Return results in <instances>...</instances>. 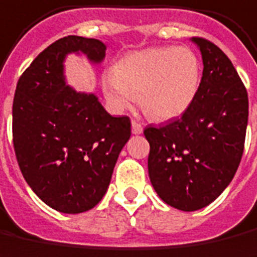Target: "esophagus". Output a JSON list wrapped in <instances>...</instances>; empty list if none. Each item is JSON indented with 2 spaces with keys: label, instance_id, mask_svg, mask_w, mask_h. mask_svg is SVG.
I'll use <instances>...</instances> for the list:
<instances>
[{
  "label": "esophagus",
  "instance_id": "obj_1",
  "mask_svg": "<svg viewBox=\"0 0 257 257\" xmlns=\"http://www.w3.org/2000/svg\"><path fill=\"white\" fill-rule=\"evenodd\" d=\"M132 132H133V134H141V133H143V125L140 124L139 121L133 120V121H132Z\"/></svg>",
  "mask_w": 257,
  "mask_h": 257
}]
</instances>
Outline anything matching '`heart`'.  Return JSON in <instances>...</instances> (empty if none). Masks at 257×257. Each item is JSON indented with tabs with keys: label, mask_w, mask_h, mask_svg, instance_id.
<instances>
[{
	"label": "heart",
	"mask_w": 257,
	"mask_h": 257,
	"mask_svg": "<svg viewBox=\"0 0 257 257\" xmlns=\"http://www.w3.org/2000/svg\"><path fill=\"white\" fill-rule=\"evenodd\" d=\"M201 68L186 47H154L127 54L103 78V92L116 110L132 109L136 98L158 121L180 117L196 99Z\"/></svg>",
	"instance_id": "b5f03b06"
}]
</instances>
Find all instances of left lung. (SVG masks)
Returning <instances> with one entry per match:
<instances>
[{
	"instance_id": "8db88e82",
	"label": "left lung",
	"mask_w": 257,
	"mask_h": 257,
	"mask_svg": "<svg viewBox=\"0 0 257 257\" xmlns=\"http://www.w3.org/2000/svg\"><path fill=\"white\" fill-rule=\"evenodd\" d=\"M192 42L204 65L194 102L179 118L144 130L152 186L166 204L182 211L208 206L231 183L249 114L246 88L225 53L203 37Z\"/></svg>"
}]
</instances>
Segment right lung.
Masks as SVG:
<instances>
[{
	"mask_svg": "<svg viewBox=\"0 0 257 257\" xmlns=\"http://www.w3.org/2000/svg\"><path fill=\"white\" fill-rule=\"evenodd\" d=\"M70 53L98 64L106 46L67 36L44 49L18 81L12 137L18 165L37 197L60 213L78 214L105 196L132 123L127 116H110L93 93L65 84Z\"/></svg>",
	"mask_w": 257,
	"mask_h": 257,
	"instance_id": "1",
	"label": "right lung"
}]
</instances>
